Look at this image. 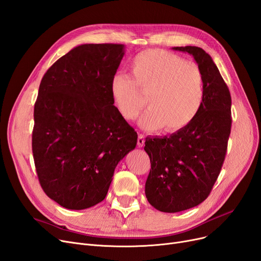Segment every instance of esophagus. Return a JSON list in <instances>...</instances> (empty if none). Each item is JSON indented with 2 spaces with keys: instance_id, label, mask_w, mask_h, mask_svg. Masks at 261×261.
<instances>
[{
  "instance_id": "obj_1",
  "label": "esophagus",
  "mask_w": 261,
  "mask_h": 261,
  "mask_svg": "<svg viewBox=\"0 0 261 261\" xmlns=\"http://www.w3.org/2000/svg\"><path fill=\"white\" fill-rule=\"evenodd\" d=\"M144 144H145V137L143 134H139V137H138V146L140 147H143L144 146Z\"/></svg>"
}]
</instances>
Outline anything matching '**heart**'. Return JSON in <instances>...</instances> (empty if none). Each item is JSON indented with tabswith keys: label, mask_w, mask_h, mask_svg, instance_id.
Wrapping results in <instances>:
<instances>
[{
	"label": "heart",
	"mask_w": 261,
	"mask_h": 261,
	"mask_svg": "<svg viewBox=\"0 0 261 261\" xmlns=\"http://www.w3.org/2000/svg\"><path fill=\"white\" fill-rule=\"evenodd\" d=\"M132 77L117 72L110 92L120 114L137 119L144 107L139 88L147 95L148 109L139 123L146 131L164 127L167 132L185 128L197 116L205 97V82L199 67L163 50H146L130 64Z\"/></svg>",
	"instance_id": "1"
}]
</instances>
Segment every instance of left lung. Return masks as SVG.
I'll use <instances>...</instances> for the list:
<instances>
[{
	"instance_id": "left-lung-1",
	"label": "left lung",
	"mask_w": 261,
	"mask_h": 261,
	"mask_svg": "<svg viewBox=\"0 0 261 261\" xmlns=\"http://www.w3.org/2000/svg\"><path fill=\"white\" fill-rule=\"evenodd\" d=\"M194 58L203 75L205 97L197 116L165 137H147L151 169L145 185L156 210L174 213L205 200L224 162L231 128V97L211 56L198 47H174Z\"/></svg>"
}]
</instances>
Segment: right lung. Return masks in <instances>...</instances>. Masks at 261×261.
Wrapping results in <instances>:
<instances>
[{
  "label": "right lung",
  "mask_w": 261,
  "mask_h": 261,
  "mask_svg": "<svg viewBox=\"0 0 261 261\" xmlns=\"http://www.w3.org/2000/svg\"><path fill=\"white\" fill-rule=\"evenodd\" d=\"M123 55V44H81L56 61L40 82L34 162L44 193L66 209L102 201L117 164L137 146L138 133L110 92Z\"/></svg>",
  "instance_id": "add662e5"
}]
</instances>
